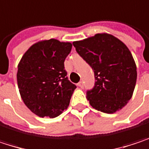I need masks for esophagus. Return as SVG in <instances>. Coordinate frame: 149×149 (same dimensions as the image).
<instances>
[{
    "label": "esophagus",
    "mask_w": 149,
    "mask_h": 149,
    "mask_svg": "<svg viewBox=\"0 0 149 149\" xmlns=\"http://www.w3.org/2000/svg\"><path fill=\"white\" fill-rule=\"evenodd\" d=\"M77 85H78V86H79V87H81V88H83L84 82L83 81H80V82L77 84Z\"/></svg>",
    "instance_id": "esophagus-1"
}]
</instances>
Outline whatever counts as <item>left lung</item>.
I'll return each mask as SVG.
<instances>
[{"label": "left lung", "mask_w": 149, "mask_h": 149, "mask_svg": "<svg viewBox=\"0 0 149 149\" xmlns=\"http://www.w3.org/2000/svg\"><path fill=\"white\" fill-rule=\"evenodd\" d=\"M73 45L94 72V86L86 92L90 104L109 114L121 110L131 99L137 77L128 47L107 33L75 41Z\"/></svg>", "instance_id": "left-lung-1"}]
</instances>
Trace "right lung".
I'll return each instance as SVG.
<instances>
[{"mask_svg": "<svg viewBox=\"0 0 149 149\" xmlns=\"http://www.w3.org/2000/svg\"><path fill=\"white\" fill-rule=\"evenodd\" d=\"M69 42L51 38L32 45L22 56L17 82L25 104L38 117L56 118L66 110L76 88L64 68Z\"/></svg>", "mask_w": 149, "mask_h": 149, "instance_id": "1", "label": "right lung"}]
</instances>
